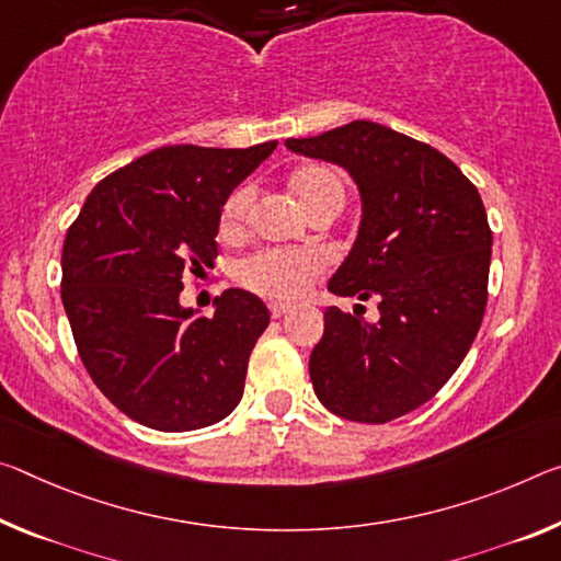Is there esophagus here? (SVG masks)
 <instances>
[{
	"mask_svg": "<svg viewBox=\"0 0 561 561\" xmlns=\"http://www.w3.org/2000/svg\"><path fill=\"white\" fill-rule=\"evenodd\" d=\"M289 301H272L270 305V314L274 317V319H279L282 314H287L289 312Z\"/></svg>",
	"mask_w": 561,
	"mask_h": 561,
	"instance_id": "obj_1",
	"label": "esophagus"
}]
</instances>
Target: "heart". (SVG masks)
<instances>
[{"label": "heart", "instance_id": "obj_1", "mask_svg": "<svg viewBox=\"0 0 561 561\" xmlns=\"http://www.w3.org/2000/svg\"><path fill=\"white\" fill-rule=\"evenodd\" d=\"M289 190L309 217L324 209H342L344 180L329 164H305L289 176ZM254 204V186L244 184L229 194L219 215V232L232 237L242 232ZM322 270V260L312 252H260L237 264L234 279L244 289L264 297H297Z\"/></svg>", "mask_w": 561, "mask_h": 561}]
</instances>
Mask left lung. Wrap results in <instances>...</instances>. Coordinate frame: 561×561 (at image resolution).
Here are the masks:
<instances>
[{
    "mask_svg": "<svg viewBox=\"0 0 561 561\" xmlns=\"http://www.w3.org/2000/svg\"><path fill=\"white\" fill-rule=\"evenodd\" d=\"M287 147L340 164L357 182V242L329 291L379 301L377 322L327 309L309 357L314 394L342 420L392 422L447 385L482 324L492 260L482 197L451 159L377 122Z\"/></svg>",
    "mask_w": 561,
    "mask_h": 561,
    "instance_id": "1",
    "label": "left lung"
}]
</instances>
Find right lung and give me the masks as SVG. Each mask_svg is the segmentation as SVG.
Wrapping results in <instances>:
<instances>
[{
	"label": "right lung",
	"mask_w": 561,
	"mask_h": 561,
	"mask_svg": "<svg viewBox=\"0 0 561 561\" xmlns=\"http://www.w3.org/2000/svg\"><path fill=\"white\" fill-rule=\"evenodd\" d=\"M277 141L159 147L94 186L61 249V305L89 377L131 420L192 432L232 414L270 324L260 297L227 289L215 314L180 305L184 274L215 266L219 215Z\"/></svg>",
	"instance_id": "1"
}]
</instances>
